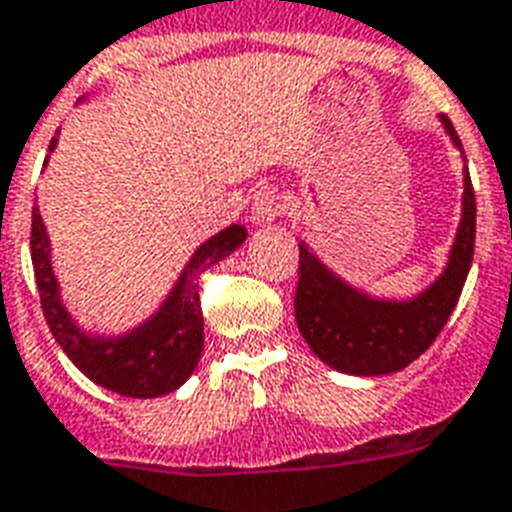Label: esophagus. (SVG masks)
<instances>
[{
	"mask_svg": "<svg viewBox=\"0 0 512 512\" xmlns=\"http://www.w3.org/2000/svg\"><path fill=\"white\" fill-rule=\"evenodd\" d=\"M283 211H285V202L275 186H259V189H256V194H253V205H251V221L256 224V227L272 224V221L283 216Z\"/></svg>",
	"mask_w": 512,
	"mask_h": 512,
	"instance_id": "esophagus-1",
	"label": "esophagus"
}]
</instances>
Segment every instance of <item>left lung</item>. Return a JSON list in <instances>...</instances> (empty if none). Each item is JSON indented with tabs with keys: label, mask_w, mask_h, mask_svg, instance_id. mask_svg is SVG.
I'll return each instance as SVG.
<instances>
[{
	"label": "left lung",
	"mask_w": 512,
	"mask_h": 512,
	"mask_svg": "<svg viewBox=\"0 0 512 512\" xmlns=\"http://www.w3.org/2000/svg\"><path fill=\"white\" fill-rule=\"evenodd\" d=\"M441 125L451 144L462 152L449 117L441 114ZM473 248L475 192L467 168L462 181V216L449 261L438 280L411 299H379L360 291L323 264L310 245L299 243V285L293 310L304 342L326 366L342 374L384 376L403 371L435 342L457 307L473 264Z\"/></svg>",
	"instance_id": "8db88e82"
}]
</instances>
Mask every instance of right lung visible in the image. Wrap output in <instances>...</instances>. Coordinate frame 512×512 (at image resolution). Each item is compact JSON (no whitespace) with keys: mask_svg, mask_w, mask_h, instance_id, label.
Here are the masks:
<instances>
[{"mask_svg":"<svg viewBox=\"0 0 512 512\" xmlns=\"http://www.w3.org/2000/svg\"><path fill=\"white\" fill-rule=\"evenodd\" d=\"M58 138L50 141V152ZM47 165V160H45ZM248 229L243 224L221 229L219 235L192 253L181 269L176 285L170 288L160 310L141 326L130 328L128 334L106 336L93 334L71 318L61 299V285L53 272V253L47 237L45 221L34 208L31 219V264L37 277L39 299L45 312L50 334L69 360L90 379L106 390L125 395V398H160L178 390L192 376L202 355V310L197 277L227 259L245 243Z\"/></svg>","mask_w":512,"mask_h":512,"instance_id":"add662e5","label":"right lung"}]
</instances>
